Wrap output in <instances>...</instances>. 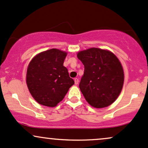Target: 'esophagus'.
I'll list each match as a JSON object with an SVG mask.
<instances>
[{
    "label": "esophagus",
    "mask_w": 148,
    "mask_h": 148,
    "mask_svg": "<svg viewBox=\"0 0 148 148\" xmlns=\"http://www.w3.org/2000/svg\"><path fill=\"white\" fill-rule=\"evenodd\" d=\"M74 81H75V84H77L79 83V79L77 78H75Z\"/></svg>",
    "instance_id": "34e87169"
}]
</instances>
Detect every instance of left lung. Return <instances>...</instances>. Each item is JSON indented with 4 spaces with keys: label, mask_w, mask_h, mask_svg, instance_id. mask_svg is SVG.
<instances>
[{
    "label": "left lung",
    "mask_w": 148,
    "mask_h": 148,
    "mask_svg": "<svg viewBox=\"0 0 148 148\" xmlns=\"http://www.w3.org/2000/svg\"><path fill=\"white\" fill-rule=\"evenodd\" d=\"M77 58L84 64L79 87L86 101L96 108H105L117 99L124 84V71L113 53L99 48L81 51Z\"/></svg>",
    "instance_id": "8db88e82"
}]
</instances>
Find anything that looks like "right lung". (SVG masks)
Masks as SVG:
<instances>
[{
  "instance_id": "right-lung-1",
  "label": "right lung",
  "mask_w": 148,
  "mask_h": 148,
  "mask_svg": "<svg viewBox=\"0 0 148 148\" xmlns=\"http://www.w3.org/2000/svg\"><path fill=\"white\" fill-rule=\"evenodd\" d=\"M67 53L51 49L38 54L30 62L26 84L38 103L54 107L63 100L74 80L64 66Z\"/></svg>"
}]
</instances>
